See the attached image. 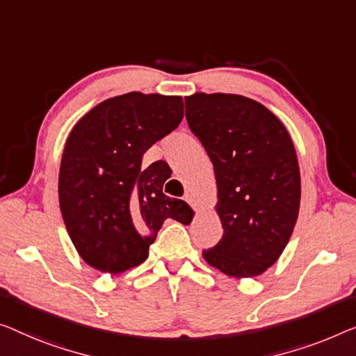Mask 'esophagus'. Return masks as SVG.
Here are the masks:
<instances>
[{
  "label": "esophagus",
  "instance_id": "1",
  "mask_svg": "<svg viewBox=\"0 0 356 356\" xmlns=\"http://www.w3.org/2000/svg\"><path fill=\"white\" fill-rule=\"evenodd\" d=\"M184 200L187 201L188 204H193V201H195V198H193V195L190 193V192H185V195H184Z\"/></svg>",
  "mask_w": 356,
  "mask_h": 356
}]
</instances>
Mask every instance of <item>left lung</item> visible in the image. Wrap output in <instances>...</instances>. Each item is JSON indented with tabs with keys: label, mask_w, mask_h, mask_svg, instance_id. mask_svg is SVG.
<instances>
[{
	"label": "left lung",
	"mask_w": 356,
	"mask_h": 356,
	"mask_svg": "<svg viewBox=\"0 0 356 356\" xmlns=\"http://www.w3.org/2000/svg\"><path fill=\"white\" fill-rule=\"evenodd\" d=\"M188 127L214 166L224 235L204 261L233 278H252L278 261L300 206V172L284 124L238 94L185 97Z\"/></svg>",
	"instance_id": "left-lung-1"
}]
</instances>
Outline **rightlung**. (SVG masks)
<instances>
[{
	"mask_svg": "<svg viewBox=\"0 0 356 356\" xmlns=\"http://www.w3.org/2000/svg\"><path fill=\"white\" fill-rule=\"evenodd\" d=\"M184 118L179 95L127 92L100 102L73 127L63 148L59 203L84 262L105 273L142 264L166 219L192 222V209L169 198L161 161L144 153Z\"/></svg>",
	"mask_w": 356,
	"mask_h": 356,
	"instance_id": "1",
	"label": "right lung"
}]
</instances>
